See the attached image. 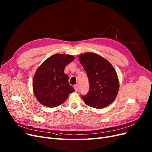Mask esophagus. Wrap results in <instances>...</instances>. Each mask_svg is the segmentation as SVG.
<instances>
[{
	"label": "esophagus",
	"mask_w": 152,
	"mask_h": 152,
	"mask_svg": "<svg viewBox=\"0 0 152 152\" xmlns=\"http://www.w3.org/2000/svg\"><path fill=\"white\" fill-rule=\"evenodd\" d=\"M78 85L77 84H76V85H75V86H74V88H75V91H77V90H78Z\"/></svg>",
	"instance_id": "34e87169"
}]
</instances>
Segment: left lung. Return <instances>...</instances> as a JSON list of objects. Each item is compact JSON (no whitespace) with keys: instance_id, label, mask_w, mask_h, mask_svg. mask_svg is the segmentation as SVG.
Segmentation results:
<instances>
[{"instance_id":"1","label":"left lung","mask_w":152,"mask_h":152,"mask_svg":"<svg viewBox=\"0 0 152 152\" xmlns=\"http://www.w3.org/2000/svg\"><path fill=\"white\" fill-rule=\"evenodd\" d=\"M79 60L89 80L90 90L81 96L85 103L96 109H103L113 102L119 91L117 72L104 57L91 52L79 56Z\"/></svg>"}]
</instances>
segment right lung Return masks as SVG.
<instances>
[{"mask_svg":"<svg viewBox=\"0 0 152 152\" xmlns=\"http://www.w3.org/2000/svg\"><path fill=\"white\" fill-rule=\"evenodd\" d=\"M71 55L56 53L48 57L39 67L33 80L34 94L41 104L56 107L63 104L75 91L64 73L66 66L74 61Z\"/></svg>","mask_w":152,"mask_h":152,"instance_id":"obj_1","label":"right lung"}]
</instances>
